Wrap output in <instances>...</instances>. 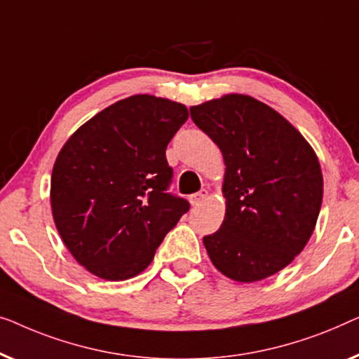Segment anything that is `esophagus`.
<instances>
[{
  "mask_svg": "<svg viewBox=\"0 0 359 359\" xmlns=\"http://www.w3.org/2000/svg\"><path fill=\"white\" fill-rule=\"evenodd\" d=\"M206 198H208V190H200V191H196V194L190 195V203L194 206H198L203 203Z\"/></svg>",
  "mask_w": 359,
  "mask_h": 359,
  "instance_id": "1",
  "label": "esophagus"
}]
</instances>
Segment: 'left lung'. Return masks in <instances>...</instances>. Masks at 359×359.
I'll list each match as a JSON object with an SVG mask.
<instances>
[{"label":"left lung","instance_id":"left-lung-1","mask_svg":"<svg viewBox=\"0 0 359 359\" xmlns=\"http://www.w3.org/2000/svg\"><path fill=\"white\" fill-rule=\"evenodd\" d=\"M226 164V215L205 236L221 273L254 283L278 273L314 232L324 195L319 159L304 136L275 109L250 95L226 94L190 107Z\"/></svg>","mask_w":359,"mask_h":359}]
</instances>
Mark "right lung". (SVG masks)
I'll return each mask as SVG.
<instances>
[{"label": "right lung", "instance_id": "obj_1", "mask_svg": "<svg viewBox=\"0 0 359 359\" xmlns=\"http://www.w3.org/2000/svg\"><path fill=\"white\" fill-rule=\"evenodd\" d=\"M187 118L184 104L136 94L94 115L60 149L50 185L53 221L93 275H140L189 211V201L168 194L172 168L165 159Z\"/></svg>", "mask_w": 359, "mask_h": 359}]
</instances>
